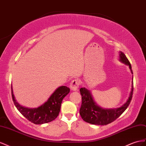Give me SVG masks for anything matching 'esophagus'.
Instances as JSON below:
<instances>
[{
    "mask_svg": "<svg viewBox=\"0 0 146 146\" xmlns=\"http://www.w3.org/2000/svg\"><path fill=\"white\" fill-rule=\"evenodd\" d=\"M80 85V82L78 80H74L70 84V88L73 91H76L78 89V87Z\"/></svg>",
    "mask_w": 146,
    "mask_h": 146,
    "instance_id": "esophagus-1",
    "label": "esophagus"
}]
</instances>
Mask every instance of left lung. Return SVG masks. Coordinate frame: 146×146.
<instances>
[{
    "instance_id": "1",
    "label": "left lung",
    "mask_w": 146,
    "mask_h": 146,
    "mask_svg": "<svg viewBox=\"0 0 146 146\" xmlns=\"http://www.w3.org/2000/svg\"><path fill=\"white\" fill-rule=\"evenodd\" d=\"M120 61L129 66L133 74L131 66L126 56L122 52L119 54ZM82 103L80 114L85 122L98 125H106L117 119L126 110L131 102L133 92V77L132 78L131 90L126 103L121 107L115 109H103L98 106L94 100L90 92L84 87L80 89Z\"/></svg>"
}]
</instances>
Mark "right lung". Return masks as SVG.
I'll return each mask as SVG.
<instances>
[{
	"label": "right lung",
	"mask_w": 146,
	"mask_h": 146,
	"mask_svg": "<svg viewBox=\"0 0 146 146\" xmlns=\"http://www.w3.org/2000/svg\"><path fill=\"white\" fill-rule=\"evenodd\" d=\"M69 92L68 87L60 86L41 106L36 108H27L21 106L16 102L11 86V95L15 106L25 117L35 124L46 123L54 120L59 114L62 100Z\"/></svg>",
	"instance_id": "right-lung-1"
}]
</instances>
